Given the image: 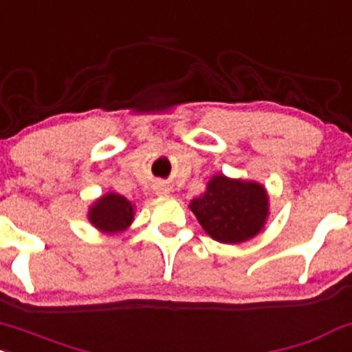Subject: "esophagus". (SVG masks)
<instances>
[{"label": "esophagus", "instance_id": "esophagus-1", "mask_svg": "<svg viewBox=\"0 0 352 352\" xmlns=\"http://www.w3.org/2000/svg\"><path fill=\"white\" fill-rule=\"evenodd\" d=\"M157 194L167 195V194H170V188L168 187H164V185H160V187L157 188Z\"/></svg>", "mask_w": 352, "mask_h": 352}]
</instances>
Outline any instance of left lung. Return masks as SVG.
Segmentation results:
<instances>
[{"instance_id": "left-lung-1", "label": "left lung", "mask_w": 352, "mask_h": 352, "mask_svg": "<svg viewBox=\"0 0 352 352\" xmlns=\"http://www.w3.org/2000/svg\"><path fill=\"white\" fill-rule=\"evenodd\" d=\"M188 208L214 241L242 244L264 229L269 217V194L254 180L230 179L219 173Z\"/></svg>"}]
</instances>
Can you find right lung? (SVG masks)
<instances>
[{
  "mask_svg": "<svg viewBox=\"0 0 352 352\" xmlns=\"http://www.w3.org/2000/svg\"><path fill=\"white\" fill-rule=\"evenodd\" d=\"M135 210L137 208L133 204L123 195L107 192L88 208V220L98 232L107 235L122 234L132 226Z\"/></svg>",
  "mask_w": 352,
  "mask_h": 352,
  "instance_id": "obj_1",
  "label": "right lung"
}]
</instances>
